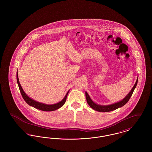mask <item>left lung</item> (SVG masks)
<instances>
[{"label": "left lung", "mask_w": 152, "mask_h": 152, "mask_svg": "<svg viewBox=\"0 0 152 152\" xmlns=\"http://www.w3.org/2000/svg\"><path fill=\"white\" fill-rule=\"evenodd\" d=\"M138 77L137 80L136 81L135 84L134 85L133 87L132 88L131 91L129 92V93L127 94L124 99H123L122 100L120 101H118L116 103L110 104V105H99L96 103H95L94 102L92 101V100L91 99V97H89V94H88L87 92H86V99H87V102L88 104V105L95 110L98 111V112H110V111H112L114 110H116L117 109L121 108L123 107L124 105H125L128 101L129 100L130 97L132 96V95L133 94V92L134 90V89L136 88V87L137 86L138 82Z\"/></svg>", "instance_id": "8db88e82"}]
</instances>
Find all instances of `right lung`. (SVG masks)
<instances>
[{"label": "right lung", "mask_w": 152, "mask_h": 152, "mask_svg": "<svg viewBox=\"0 0 152 152\" xmlns=\"http://www.w3.org/2000/svg\"><path fill=\"white\" fill-rule=\"evenodd\" d=\"M16 79H17V83H18V86L19 88V89H20V92L22 94V97H23V99L24 100V101H26L30 106H31V107H32L35 108L39 109V110H43V111H46V112L53 111V110H55L56 109L61 108L65 104L67 95L68 94V92L69 91H68L66 94H65V97H64V99L61 101L58 102L56 104H46L42 103V102H38V101H36L34 100H33V99H32L24 92L22 86H21V85L19 83V80L18 78V71H17V73H16Z\"/></svg>", "instance_id": "obj_1"}]
</instances>
